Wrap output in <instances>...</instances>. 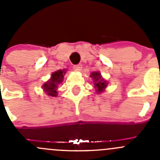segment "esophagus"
<instances>
[{
	"label": "esophagus",
	"instance_id": "34e87169",
	"mask_svg": "<svg viewBox=\"0 0 160 160\" xmlns=\"http://www.w3.org/2000/svg\"><path fill=\"white\" fill-rule=\"evenodd\" d=\"M73 70L77 72H80L82 70V65L81 64H78V65H75L73 66Z\"/></svg>",
	"mask_w": 160,
	"mask_h": 160
}]
</instances>
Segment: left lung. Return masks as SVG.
I'll return each instance as SVG.
<instances>
[{
    "label": "left lung",
    "mask_w": 160,
    "mask_h": 160,
    "mask_svg": "<svg viewBox=\"0 0 160 160\" xmlns=\"http://www.w3.org/2000/svg\"><path fill=\"white\" fill-rule=\"evenodd\" d=\"M90 77L93 78L94 88H95L97 93H100L105 90L106 87H107V83L105 80L102 78L100 73L99 72H93L90 74Z\"/></svg>",
    "instance_id": "8db88e82"
}]
</instances>
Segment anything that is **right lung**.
Here are the masks:
<instances>
[{
  "label": "right lung",
  "instance_id": "1",
  "mask_svg": "<svg viewBox=\"0 0 160 160\" xmlns=\"http://www.w3.org/2000/svg\"><path fill=\"white\" fill-rule=\"evenodd\" d=\"M66 70H59L53 72L51 74V78L47 81L42 87L48 95L50 97H57L58 96V86L62 83L63 79V75L66 73Z\"/></svg>",
  "mask_w": 160,
  "mask_h": 160
}]
</instances>
